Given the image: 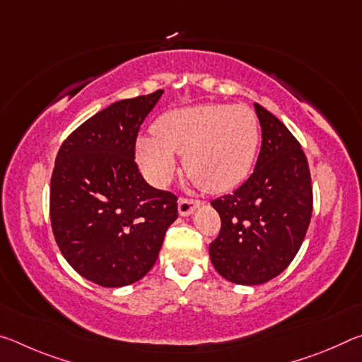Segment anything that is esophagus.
<instances>
[{"label": "esophagus", "mask_w": 362, "mask_h": 362, "mask_svg": "<svg viewBox=\"0 0 362 362\" xmlns=\"http://www.w3.org/2000/svg\"><path fill=\"white\" fill-rule=\"evenodd\" d=\"M199 206H201V201L180 198L179 199V214L182 217H187V216H189V214H193L196 207H199Z\"/></svg>", "instance_id": "1"}]
</instances>
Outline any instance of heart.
<instances>
[{"label":"heart","mask_w":362,"mask_h":362,"mask_svg":"<svg viewBox=\"0 0 362 362\" xmlns=\"http://www.w3.org/2000/svg\"><path fill=\"white\" fill-rule=\"evenodd\" d=\"M259 140V119L249 107L203 103L159 116L153 137H139L137 158L150 180L164 185L175 170V155H185L189 179L218 193L246 179Z\"/></svg>","instance_id":"heart-1"}]
</instances>
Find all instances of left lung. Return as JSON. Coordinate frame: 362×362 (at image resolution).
<instances>
[{
  "label": "left lung",
  "instance_id": "1",
  "mask_svg": "<svg viewBox=\"0 0 362 362\" xmlns=\"http://www.w3.org/2000/svg\"><path fill=\"white\" fill-rule=\"evenodd\" d=\"M262 148L249 179L214 199L222 220L209 255L220 276L257 286L276 278L297 255L313 212L308 161L297 139L276 116L254 103Z\"/></svg>",
  "mask_w": 362,
  "mask_h": 362
}]
</instances>
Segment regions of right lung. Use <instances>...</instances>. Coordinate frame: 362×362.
I'll list each match as a JSON object with an SVG mask.
<instances>
[{
  "label": "right lung",
  "mask_w": 362,
  "mask_h": 362,
  "mask_svg": "<svg viewBox=\"0 0 362 362\" xmlns=\"http://www.w3.org/2000/svg\"><path fill=\"white\" fill-rule=\"evenodd\" d=\"M163 93L112 103L57 153L49 201L54 238L70 267L102 287L142 279L177 218V196L150 187L134 161L140 126Z\"/></svg>",
  "instance_id": "add662e5"
}]
</instances>
